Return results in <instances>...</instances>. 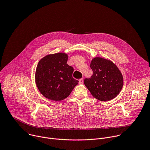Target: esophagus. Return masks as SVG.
Returning <instances> with one entry per match:
<instances>
[{
    "instance_id": "1",
    "label": "esophagus",
    "mask_w": 150,
    "mask_h": 150,
    "mask_svg": "<svg viewBox=\"0 0 150 150\" xmlns=\"http://www.w3.org/2000/svg\"><path fill=\"white\" fill-rule=\"evenodd\" d=\"M83 79H81L79 80V84H83Z\"/></svg>"
}]
</instances>
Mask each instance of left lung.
Listing matches in <instances>:
<instances>
[{
  "label": "left lung",
  "mask_w": 150,
  "mask_h": 150,
  "mask_svg": "<svg viewBox=\"0 0 150 150\" xmlns=\"http://www.w3.org/2000/svg\"><path fill=\"white\" fill-rule=\"evenodd\" d=\"M91 68L93 75L86 78L84 83L92 96L101 101L115 98L123 86V77L116 66L110 60L96 57Z\"/></svg>",
  "instance_id": "obj_1"
}]
</instances>
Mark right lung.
Here are the masks:
<instances>
[{
  "label": "right lung",
  "mask_w": 150,
  "mask_h": 150,
  "mask_svg": "<svg viewBox=\"0 0 150 150\" xmlns=\"http://www.w3.org/2000/svg\"><path fill=\"white\" fill-rule=\"evenodd\" d=\"M67 59L66 54L57 53L48 55L39 62L35 81L45 98L55 101L64 99L79 83L72 76L74 69L67 64Z\"/></svg>",
  "instance_id": "obj_1"
}]
</instances>
